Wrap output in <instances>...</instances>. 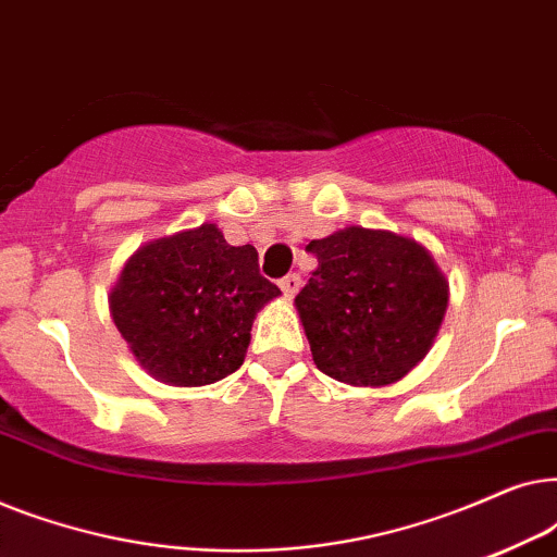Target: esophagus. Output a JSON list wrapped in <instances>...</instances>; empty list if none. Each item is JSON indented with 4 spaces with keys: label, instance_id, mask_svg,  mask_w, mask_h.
I'll list each match as a JSON object with an SVG mask.
<instances>
[{
    "label": "esophagus",
    "instance_id": "esophagus-1",
    "mask_svg": "<svg viewBox=\"0 0 557 557\" xmlns=\"http://www.w3.org/2000/svg\"><path fill=\"white\" fill-rule=\"evenodd\" d=\"M278 286H281V292H284L286 299H292V296L301 288V276L299 273H288V276L278 281Z\"/></svg>",
    "mask_w": 557,
    "mask_h": 557
}]
</instances>
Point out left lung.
Listing matches in <instances>:
<instances>
[{"label": "left lung", "mask_w": 557, "mask_h": 557, "mask_svg": "<svg viewBox=\"0 0 557 557\" xmlns=\"http://www.w3.org/2000/svg\"><path fill=\"white\" fill-rule=\"evenodd\" d=\"M317 271L296 294L311 357L339 383L380 387L423 360L448 284L429 250L387 231L347 227L311 240Z\"/></svg>", "instance_id": "left-lung-1"}]
</instances>
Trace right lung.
Returning <instances> with one entry per match:
<instances>
[{"mask_svg": "<svg viewBox=\"0 0 557 557\" xmlns=\"http://www.w3.org/2000/svg\"><path fill=\"white\" fill-rule=\"evenodd\" d=\"M278 294L253 246H231L205 223L136 250L111 292V317L144 370L197 387L240 368L256 311Z\"/></svg>", "mask_w": 557, "mask_h": 557, "instance_id": "1", "label": "right lung"}]
</instances>
